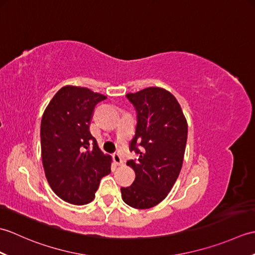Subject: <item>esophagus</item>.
Instances as JSON below:
<instances>
[{"instance_id": "obj_1", "label": "esophagus", "mask_w": 255, "mask_h": 255, "mask_svg": "<svg viewBox=\"0 0 255 255\" xmlns=\"http://www.w3.org/2000/svg\"><path fill=\"white\" fill-rule=\"evenodd\" d=\"M113 158H114V162H115L117 165H123L125 163L124 160L122 159L121 154H119V153H114L113 154Z\"/></svg>"}]
</instances>
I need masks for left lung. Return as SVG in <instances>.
Instances as JSON below:
<instances>
[{"instance_id":"obj_1","label":"left lung","mask_w":255,"mask_h":255,"mask_svg":"<svg viewBox=\"0 0 255 255\" xmlns=\"http://www.w3.org/2000/svg\"><path fill=\"white\" fill-rule=\"evenodd\" d=\"M126 96L138 115L130 150L139 158L127 162L136 178L129 187H122V198L132 208L148 209L167 196L180 174L187 122L175 96L165 89L151 86Z\"/></svg>"}]
</instances>
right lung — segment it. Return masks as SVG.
<instances>
[{
  "mask_svg": "<svg viewBox=\"0 0 255 255\" xmlns=\"http://www.w3.org/2000/svg\"><path fill=\"white\" fill-rule=\"evenodd\" d=\"M105 99L90 89L66 85L52 97L42 115L40 143L45 174L52 191L67 203H91L101 178L111 173L112 156L103 152L90 131L94 107Z\"/></svg>",
  "mask_w": 255,
  "mask_h": 255,
  "instance_id": "right-lung-1",
  "label": "right lung"
}]
</instances>
